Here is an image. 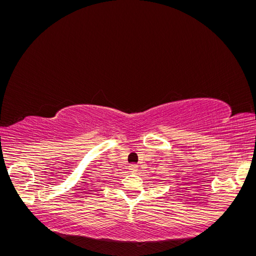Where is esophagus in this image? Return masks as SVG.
<instances>
[{
	"label": "esophagus",
	"mask_w": 256,
	"mask_h": 256,
	"mask_svg": "<svg viewBox=\"0 0 256 256\" xmlns=\"http://www.w3.org/2000/svg\"><path fill=\"white\" fill-rule=\"evenodd\" d=\"M129 171H130L131 173H136V171H138V166H136V164H130V166H129Z\"/></svg>",
	"instance_id": "obj_1"
}]
</instances>
